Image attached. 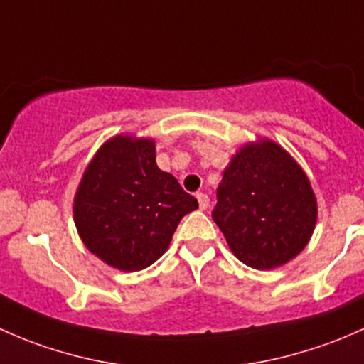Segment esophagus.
I'll return each instance as SVG.
<instances>
[{
  "instance_id": "esophagus-1",
  "label": "esophagus",
  "mask_w": 364,
  "mask_h": 364,
  "mask_svg": "<svg viewBox=\"0 0 364 364\" xmlns=\"http://www.w3.org/2000/svg\"><path fill=\"white\" fill-rule=\"evenodd\" d=\"M196 198H198V203H200V208H201V210L208 208V205H210V198H208V194H205V193H198V194H196Z\"/></svg>"
}]
</instances>
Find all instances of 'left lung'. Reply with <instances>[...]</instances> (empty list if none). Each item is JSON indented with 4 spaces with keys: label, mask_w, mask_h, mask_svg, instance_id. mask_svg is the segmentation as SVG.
Listing matches in <instances>:
<instances>
[{
    "label": "left lung",
    "mask_w": 364,
    "mask_h": 364,
    "mask_svg": "<svg viewBox=\"0 0 364 364\" xmlns=\"http://www.w3.org/2000/svg\"><path fill=\"white\" fill-rule=\"evenodd\" d=\"M212 219L242 263L272 269L305 249L316 226L317 203L293 157L261 140L231 159L217 187Z\"/></svg>",
    "instance_id": "1"
}]
</instances>
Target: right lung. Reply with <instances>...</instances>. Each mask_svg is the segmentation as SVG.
Returning a JSON list of instances; mask_svg holds the SVG:
<instances>
[{
	"label": "right lung",
	"instance_id": "obj_1",
	"mask_svg": "<svg viewBox=\"0 0 364 364\" xmlns=\"http://www.w3.org/2000/svg\"><path fill=\"white\" fill-rule=\"evenodd\" d=\"M198 200L156 164L152 140L115 136L100 149L75 196L73 217L92 254L122 272H138L166 252Z\"/></svg>",
	"mask_w": 364,
	"mask_h": 364
}]
</instances>
